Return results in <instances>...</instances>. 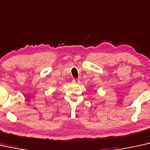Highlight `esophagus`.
Returning <instances> with one entry per match:
<instances>
[{"instance_id":"obj_1","label":"esophagus","mask_w":150,"mask_h":150,"mask_svg":"<svg viewBox=\"0 0 150 150\" xmlns=\"http://www.w3.org/2000/svg\"><path fill=\"white\" fill-rule=\"evenodd\" d=\"M72 81H73V83H79L80 81H79V79H73Z\"/></svg>"}]
</instances>
